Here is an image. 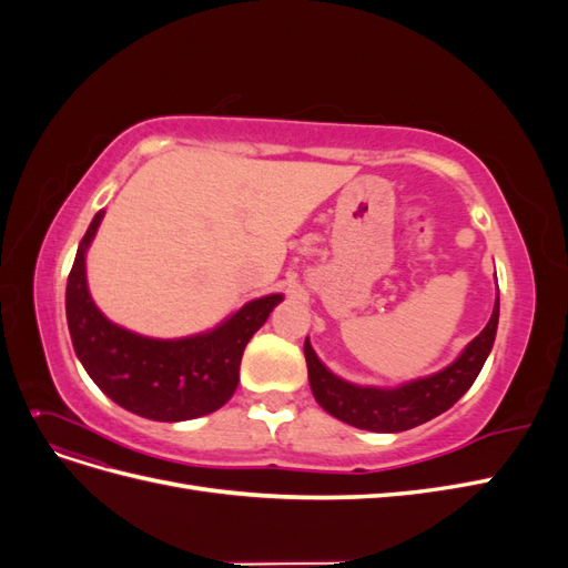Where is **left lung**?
Segmentation results:
<instances>
[{
  "instance_id": "left-lung-1",
  "label": "left lung",
  "mask_w": 568,
  "mask_h": 568,
  "mask_svg": "<svg viewBox=\"0 0 568 568\" xmlns=\"http://www.w3.org/2000/svg\"><path fill=\"white\" fill-rule=\"evenodd\" d=\"M497 320H500V294L495 298L493 315L484 332L448 367L395 388L357 386L341 379V376L322 365V359L311 346V338H305L307 379H311L315 400L332 417L355 428H365V432L398 434L415 428L443 415L469 390L486 357L490 355L497 334Z\"/></svg>"
}]
</instances>
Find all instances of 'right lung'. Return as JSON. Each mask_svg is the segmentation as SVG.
Wrapping results in <instances>:
<instances>
[{"label": "right lung", "instance_id": "obj_1", "mask_svg": "<svg viewBox=\"0 0 568 568\" xmlns=\"http://www.w3.org/2000/svg\"><path fill=\"white\" fill-rule=\"evenodd\" d=\"M101 220L104 211L94 215L84 232L65 286L68 332L84 372L113 403L140 417L186 422L211 415L232 398L246 343L284 296L248 301L211 332L194 336L134 334L111 322L90 296L84 257Z\"/></svg>", "mask_w": 568, "mask_h": 568}]
</instances>
